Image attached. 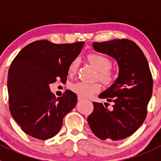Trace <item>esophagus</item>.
I'll return each mask as SVG.
<instances>
[{
  "label": "esophagus",
  "instance_id": "obj_1",
  "mask_svg": "<svg viewBox=\"0 0 161 161\" xmlns=\"http://www.w3.org/2000/svg\"><path fill=\"white\" fill-rule=\"evenodd\" d=\"M82 99H83V98H82V96H79V95L78 96V100L80 101V100H82Z\"/></svg>",
  "mask_w": 161,
  "mask_h": 161
}]
</instances>
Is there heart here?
I'll list each match as a JSON object with an SVG mask.
<instances>
[{
  "label": "heart",
  "mask_w": 161,
  "mask_h": 161,
  "mask_svg": "<svg viewBox=\"0 0 161 161\" xmlns=\"http://www.w3.org/2000/svg\"><path fill=\"white\" fill-rule=\"evenodd\" d=\"M87 59L92 66L97 70L96 77L103 83L106 85H111L115 82L117 77L116 70L111 67V60L107 56L101 53H92L87 55ZM79 61L75 58L70 63L68 72L70 75H73L76 72L79 66ZM70 89L75 94L82 97L92 96L100 91V85L98 82H86L82 81L72 82L70 85Z\"/></svg>",
  "instance_id": "obj_1"
}]
</instances>
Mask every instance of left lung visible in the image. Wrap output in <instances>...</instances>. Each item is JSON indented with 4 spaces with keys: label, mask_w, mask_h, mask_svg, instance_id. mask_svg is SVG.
Returning a JSON list of instances; mask_svg holds the SVG:
<instances>
[{
    "label": "left lung",
    "mask_w": 161,
    "mask_h": 161,
    "mask_svg": "<svg viewBox=\"0 0 161 161\" xmlns=\"http://www.w3.org/2000/svg\"><path fill=\"white\" fill-rule=\"evenodd\" d=\"M94 49L111 56L118 63L119 77L114 84L99 95L113 103L111 111L99 103L87 122L91 131L101 140H117L130 136L143 124L153 94V80L146 57L141 49L128 39L94 42Z\"/></svg>",
    "instance_id": "left-lung-1"
}]
</instances>
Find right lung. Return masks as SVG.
Instances as JSON below:
<instances>
[{
  "instance_id": "1",
  "label": "right lung",
  "mask_w": 161,
  "mask_h": 161,
  "mask_svg": "<svg viewBox=\"0 0 161 161\" xmlns=\"http://www.w3.org/2000/svg\"><path fill=\"white\" fill-rule=\"evenodd\" d=\"M84 42L54 44L46 40L30 43L10 65L7 87L13 118L25 134L45 140L61 129L63 118L77 103V95L66 91L56 98L49 85L66 81L68 68Z\"/></svg>"
}]
</instances>
